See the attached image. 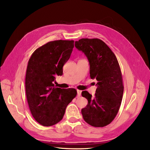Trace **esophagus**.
<instances>
[{"label":"esophagus","mask_w":150,"mask_h":150,"mask_svg":"<svg viewBox=\"0 0 150 150\" xmlns=\"http://www.w3.org/2000/svg\"><path fill=\"white\" fill-rule=\"evenodd\" d=\"M81 94V91L79 90H77V95H78V96H80Z\"/></svg>","instance_id":"obj_1"}]
</instances>
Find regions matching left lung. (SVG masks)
<instances>
[{"instance_id":"8db88e82","label":"left lung","mask_w":150,"mask_h":150,"mask_svg":"<svg viewBox=\"0 0 150 150\" xmlns=\"http://www.w3.org/2000/svg\"><path fill=\"white\" fill-rule=\"evenodd\" d=\"M75 46L87 57L90 78L98 81L94 97L87 91L81 92L88 100V105L81 109L82 116L91 126L105 127L117 116L123 98L124 86L118 62L112 50L99 38H81Z\"/></svg>"}]
</instances>
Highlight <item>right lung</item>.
Wrapping results in <instances>:
<instances>
[{"instance_id": "right-lung-1", "label": "right lung", "mask_w": 150, "mask_h": 150, "mask_svg": "<svg viewBox=\"0 0 150 150\" xmlns=\"http://www.w3.org/2000/svg\"><path fill=\"white\" fill-rule=\"evenodd\" d=\"M74 40H54L38 48L28 62L25 91L30 112L42 126L50 127L64 117L66 108L76 95L75 88L55 87L56 75L70 59Z\"/></svg>"}]
</instances>
